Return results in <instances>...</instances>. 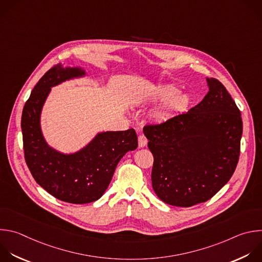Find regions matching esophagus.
<instances>
[{"instance_id":"obj_1","label":"esophagus","mask_w":262,"mask_h":262,"mask_svg":"<svg viewBox=\"0 0 262 262\" xmlns=\"http://www.w3.org/2000/svg\"><path fill=\"white\" fill-rule=\"evenodd\" d=\"M138 141H139V147L140 148L145 147L147 145V143H148V140L146 139V137L144 135H140L139 138H138Z\"/></svg>"}]
</instances>
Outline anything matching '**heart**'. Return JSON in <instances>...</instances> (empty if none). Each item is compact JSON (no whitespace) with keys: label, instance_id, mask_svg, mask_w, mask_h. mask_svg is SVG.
Returning <instances> with one entry per match:
<instances>
[{"label":"heart","instance_id":"heart-1","mask_svg":"<svg viewBox=\"0 0 262 262\" xmlns=\"http://www.w3.org/2000/svg\"><path fill=\"white\" fill-rule=\"evenodd\" d=\"M179 92L177 87L172 85H161L152 92L150 99L153 102H165L155 113L154 118L158 122L166 121L185 112L190 103L191 98L188 94Z\"/></svg>","mask_w":262,"mask_h":262}]
</instances>
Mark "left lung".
Here are the masks:
<instances>
[{
  "label": "left lung",
  "mask_w": 262,
  "mask_h": 262,
  "mask_svg": "<svg viewBox=\"0 0 262 262\" xmlns=\"http://www.w3.org/2000/svg\"><path fill=\"white\" fill-rule=\"evenodd\" d=\"M207 83L199 105L143 129L154 157L152 187L171 206L207 202L229 181L238 161L241 112L220 81L207 78Z\"/></svg>",
  "instance_id": "left-lung-1"
}]
</instances>
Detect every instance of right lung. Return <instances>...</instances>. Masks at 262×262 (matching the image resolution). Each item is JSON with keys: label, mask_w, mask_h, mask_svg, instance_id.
<instances>
[{"label": "right lung", "mask_w": 262, "mask_h": 262, "mask_svg": "<svg viewBox=\"0 0 262 262\" xmlns=\"http://www.w3.org/2000/svg\"><path fill=\"white\" fill-rule=\"evenodd\" d=\"M85 75L81 67L55 64L34 87L21 116L25 158L34 179L57 200L77 205L99 200L119 160L138 147L134 128L99 133L85 147L69 154L48 145L41 129V113L51 87Z\"/></svg>", "instance_id": "1"}]
</instances>
